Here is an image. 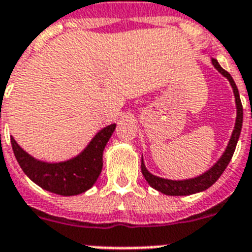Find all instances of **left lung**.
<instances>
[{"instance_id": "8db88e82", "label": "left lung", "mask_w": 252, "mask_h": 252, "mask_svg": "<svg viewBox=\"0 0 252 252\" xmlns=\"http://www.w3.org/2000/svg\"><path fill=\"white\" fill-rule=\"evenodd\" d=\"M212 64H213L214 68L221 75H223L226 79L229 80L230 85L233 87L235 104H237V120H235V126H234L233 134H231L229 144H227L223 155L220 158V160L209 171H206L205 173H202V175L194 177V179H188V180H168V179L155 176L153 173L148 172L143 163V158H142V165H140V168H142V173H143L146 181L153 188H155L159 192L164 193V194H168V196H188V194H193V193L202 192V190H205L209 187H212L220 179V176L223 173V171H225L227 164L231 160L234 151H235V147H237L238 139H239V135H241L242 124H243V108H242L241 97H239V92H238L237 85L234 83L233 77L230 76L229 72L225 71L218 64L217 60L213 59V58H212Z\"/></svg>"}]
</instances>
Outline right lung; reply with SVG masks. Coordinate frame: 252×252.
I'll use <instances>...</instances> for the list:
<instances>
[{"instance_id":"right-lung-1","label":"right lung","mask_w":252,"mask_h":252,"mask_svg":"<svg viewBox=\"0 0 252 252\" xmlns=\"http://www.w3.org/2000/svg\"><path fill=\"white\" fill-rule=\"evenodd\" d=\"M116 130V124L98 131L83 153L67 161L46 163L23 151L14 138L11 147L15 159L30 180L40 188L60 196H76L93 187L102 171V154L106 143Z\"/></svg>"}]
</instances>
